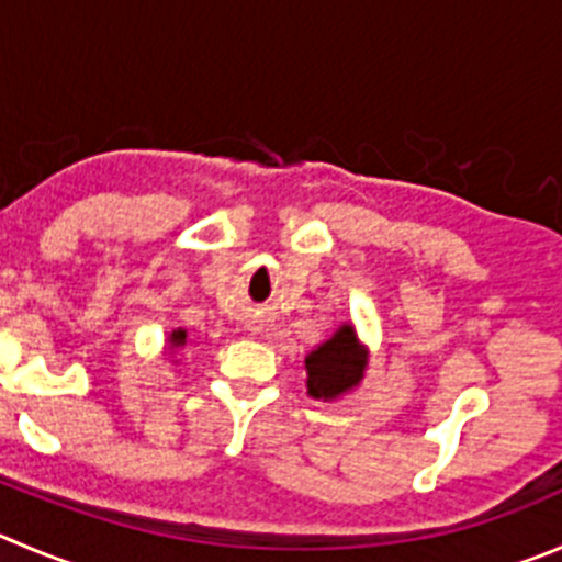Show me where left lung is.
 I'll list each match as a JSON object with an SVG mask.
<instances>
[{
    "label": "left lung",
    "mask_w": 562,
    "mask_h": 562,
    "mask_svg": "<svg viewBox=\"0 0 562 562\" xmlns=\"http://www.w3.org/2000/svg\"><path fill=\"white\" fill-rule=\"evenodd\" d=\"M303 364H306L308 397L334 403L361 386L370 367V347L358 339L356 325L341 323L330 339L308 352Z\"/></svg>",
    "instance_id": "8db88e82"
}]
</instances>
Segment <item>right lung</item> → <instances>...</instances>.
Masks as SVG:
<instances>
[{
  "label": "right lung",
  "mask_w": 562,
  "mask_h": 562,
  "mask_svg": "<svg viewBox=\"0 0 562 562\" xmlns=\"http://www.w3.org/2000/svg\"><path fill=\"white\" fill-rule=\"evenodd\" d=\"M168 345H165V352H168V356H173L176 350H181V347L187 345V330L184 328H176V330H170L168 334Z\"/></svg>",
  "instance_id": "obj_1"
}]
</instances>
